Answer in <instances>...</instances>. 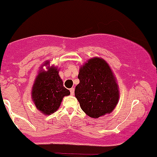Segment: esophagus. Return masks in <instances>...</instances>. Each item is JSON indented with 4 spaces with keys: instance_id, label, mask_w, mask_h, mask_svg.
I'll list each match as a JSON object with an SVG mask.
<instances>
[{
    "instance_id": "34e87169",
    "label": "esophagus",
    "mask_w": 157,
    "mask_h": 157,
    "mask_svg": "<svg viewBox=\"0 0 157 157\" xmlns=\"http://www.w3.org/2000/svg\"><path fill=\"white\" fill-rule=\"evenodd\" d=\"M70 91H71V95H74V88H71V89H70Z\"/></svg>"
}]
</instances>
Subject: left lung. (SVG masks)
<instances>
[{
  "label": "left lung",
  "instance_id": "left-lung-1",
  "mask_svg": "<svg viewBox=\"0 0 157 157\" xmlns=\"http://www.w3.org/2000/svg\"><path fill=\"white\" fill-rule=\"evenodd\" d=\"M78 79L74 93L86 115L98 118L113 112L119 102L120 90L106 60L97 57L86 60L80 67Z\"/></svg>",
  "mask_w": 157,
  "mask_h": 157
}]
</instances>
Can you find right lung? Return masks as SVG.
Returning <instances> with one entry per match:
<instances>
[{
  "instance_id": "right-lung-1",
  "label": "right lung",
  "mask_w": 157,
  "mask_h": 157,
  "mask_svg": "<svg viewBox=\"0 0 157 157\" xmlns=\"http://www.w3.org/2000/svg\"><path fill=\"white\" fill-rule=\"evenodd\" d=\"M45 66L47 71L43 69ZM57 67L46 60L40 66L31 90V99L36 109L44 115H51L59 109L63 98L71 92L63 86Z\"/></svg>"
}]
</instances>
